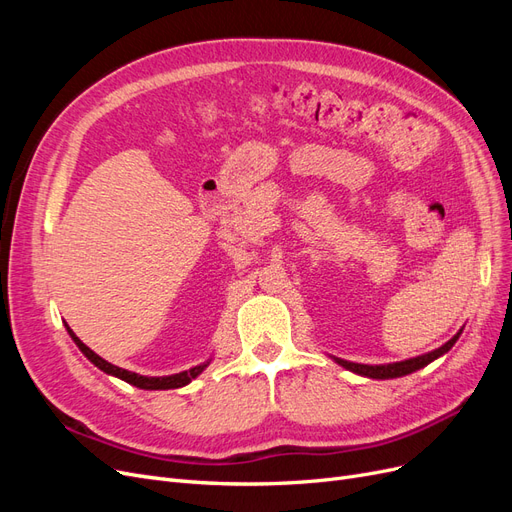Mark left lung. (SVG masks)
Returning a JSON list of instances; mask_svg holds the SVG:
<instances>
[{"instance_id":"1","label":"left lung","mask_w":512,"mask_h":512,"mask_svg":"<svg viewBox=\"0 0 512 512\" xmlns=\"http://www.w3.org/2000/svg\"><path fill=\"white\" fill-rule=\"evenodd\" d=\"M463 331V329H461ZM461 331L448 339V342L436 350H431L427 354H421V356H414V359H406V361H397V363H386V365H363V363H352V361H344V359H337V356H333V361L337 365H342L350 371H354V374L359 376H367V378H376V380H389V378H401V376H408L412 374V371L421 369L425 365H429L431 361H436L438 356L446 354L448 350H451L455 346V342L459 339Z\"/></svg>"}]
</instances>
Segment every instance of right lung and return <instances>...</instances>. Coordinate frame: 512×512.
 <instances>
[{"mask_svg": "<svg viewBox=\"0 0 512 512\" xmlns=\"http://www.w3.org/2000/svg\"><path fill=\"white\" fill-rule=\"evenodd\" d=\"M66 329H68L70 337L74 339V344L79 346V350L87 356V359H89L91 363H94L98 369H102L104 374H108V376H115V378H119V380H126L128 384L136 386V389H145V391L181 389V386L190 384L196 376L203 374L205 367L211 363V361H205V363H200V365H196V367H192V369H188V371H179V374H173V376H141V374H134V371L121 369V367H117V365H113V363L104 361L102 356H98L94 350L87 348V346L81 342V339L74 335V331L68 327V324H66Z\"/></svg>", "mask_w": 512, "mask_h": 512, "instance_id": "1", "label": "right lung"}]
</instances>
